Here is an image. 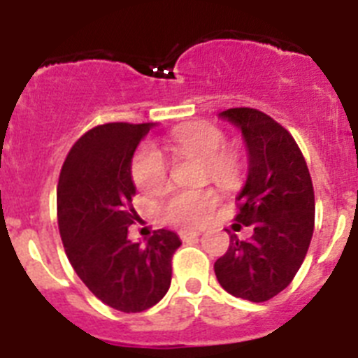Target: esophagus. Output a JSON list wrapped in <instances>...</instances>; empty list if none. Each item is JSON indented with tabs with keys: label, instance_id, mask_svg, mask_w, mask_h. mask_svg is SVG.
<instances>
[{
	"label": "esophagus",
	"instance_id": "obj_1",
	"mask_svg": "<svg viewBox=\"0 0 358 358\" xmlns=\"http://www.w3.org/2000/svg\"><path fill=\"white\" fill-rule=\"evenodd\" d=\"M201 233L202 231H197V229H181L179 231V238L188 240V238H192V236H199Z\"/></svg>",
	"mask_w": 358,
	"mask_h": 358
}]
</instances>
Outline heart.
Listing matches in <instances>:
<instances>
[{"mask_svg":"<svg viewBox=\"0 0 358 358\" xmlns=\"http://www.w3.org/2000/svg\"><path fill=\"white\" fill-rule=\"evenodd\" d=\"M169 141L179 156H192L202 161L204 179L229 185L240 176L236 152L224 148L226 134L213 123L194 122L179 125L169 134ZM131 177L143 192H157L169 177V161L156 145L145 141L132 156ZM217 204L218 195L213 189H177L161 202L159 213L166 222L199 224Z\"/></svg>","mask_w":358,"mask_h":358,"instance_id":"1","label":"heart"}]
</instances>
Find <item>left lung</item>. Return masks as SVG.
I'll list each match as a JSON object with an SVG mask.
<instances>
[{"label":"left lung","instance_id":"left-lung-1","mask_svg":"<svg viewBox=\"0 0 358 358\" xmlns=\"http://www.w3.org/2000/svg\"><path fill=\"white\" fill-rule=\"evenodd\" d=\"M220 116L240 127L248 145L249 173L235 220L252 227V236L231 235L215 274L235 297L268 301L290 285L308 251L315 220L312 177L296 140L276 120L251 107Z\"/></svg>","mask_w":358,"mask_h":358}]
</instances>
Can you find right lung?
I'll return each mask as SVG.
<instances>
[{"mask_svg":"<svg viewBox=\"0 0 358 358\" xmlns=\"http://www.w3.org/2000/svg\"><path fill=\"white\" fill-rule=\"evenodd\" d=\"M152 123H103L80 136L62 164L57 220L64 251L84 285L110 308L136 314L169 292L179 236L157 229L145 245L127 238L138 213L134 150Z\"/></svg>","mask_w":358,"mask_h":358,"instance_id":"1","label":"right lung"}]
</instances>
